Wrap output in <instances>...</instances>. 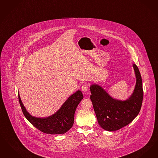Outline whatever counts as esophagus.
<instances>
[{
  "mask_svg": "<svg viewBox=\"0 0 158 158\" xmlns=\"http://www.w3.org/2000/svg\"><path fill=\"white\" fill-rule=\"evenodd\" d=\"M88 85H86V84H84V85H83L82 86L81 90H82V91L83 92H86L87 91V90H88Z\"/></svg>",
  "mask_w": 158,
  "mask_h": 158,
  "instance_id": "esophagus-1",
  "label": "esophagus"
}]
</instances>
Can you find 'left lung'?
I'll return each mask as SVG.
<instances>
[{
  "label": "left lung",
  "instance_id": "1",
  "mask_svg": "<svg viewBox=\"0 0 158 158\" xmlns=\"http://www.w3.org/2000/svg\"><path fill=\"white\" fill-rule=\"evenodd\" d=\"M136 84L132 95L125 100L112 97L98 84L90 86V99L98 122L102 129L115 131L127 125L139 114L142 106L143 92L142 81L138 66L133 63Z\"/></svg>",
  "mask_w": 158,
  "mask_h": 158
}]
</instances>
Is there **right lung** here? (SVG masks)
I'll list each match as a JSON object with an SVG mask.
<instances>
[{
	"label": "right lung",
	"instance_id": "1",
	"mask_svg": "<svg viewBox=\"0 0 158 158\" xmlns=\"http://www.w3.org/2000/svg\"><path fill=\"white\" fill-rule=\"evenodd\" d=\"M19 103L26 118L42 132L59 135L68 132L74 123V115L79 103L83 98L80 90L70 95L55 114L51 116L40 118L32 116L26 110L18 94Z\"/></svg>",
	"mask_w": 158,
	"mask_h": 158
}]
</instances>
